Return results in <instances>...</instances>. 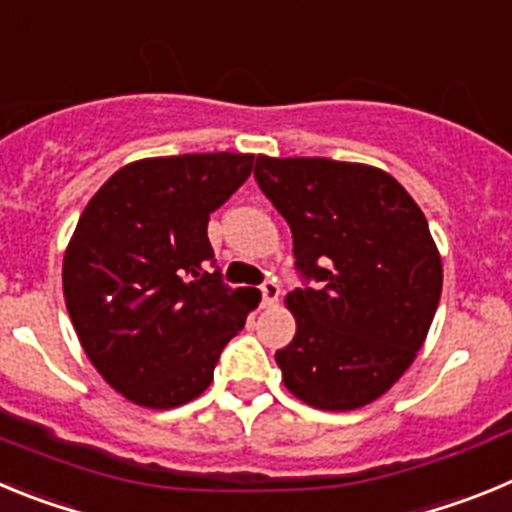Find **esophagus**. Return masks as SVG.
I'll list each match as a JSON object with an SVG mask.
<instances>
[{
    "label": "esophagus",
    "mask_w": 512,
    "mask_h": 512,
    "mask_svg": "<svg viewBox=\"0 0 512 512\" xmlns=\"http://www.w3.org/2000/svg\"><path fill=\"white\" fill-rule=\"evenodd\" d=\"M279 295H282V289H279L277 279H266V282L261 284V302H264V307L274 305V302L279 300Z\"/></svg>",
    "instance_id": "obj_1"
}]
</instances>
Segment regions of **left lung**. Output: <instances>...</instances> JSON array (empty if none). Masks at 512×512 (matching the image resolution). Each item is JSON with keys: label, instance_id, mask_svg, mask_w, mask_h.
Returning a JSON list of instances; mask_svg holds the SVG:
<instances>
[{"label": "left lung", "instance_id": "left-lung-1", "mask_svg": "<svg viewBox=\"0 0 512 512\" xmlns=\"http://www.w3.org/2000/svg\"><path fill=\"white\" fill-rule=\"evenodd\" d=\"M261 192L292 230L297 333L277 351L284 387L320 410L377 400L413 364L441 300L428 220L382 169L333 158H256Z\"/></svg>", "mask_w": 512, "mask_h": 512}]
</instances>
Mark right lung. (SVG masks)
<instances>
[{"label": "right lung", "instance_id": "add662e5", "mask_svg": "<svg viewBox=\"0 0 512 512\" xmlns=\"http://www.w3.org/2000/svg\"><path fill=\"white\" fill-rule=\"evenodd\" d=\"M248 153L143 158L102 184L63 256V297L89 361L135 405L166 410L210 387L261 295L215 266L210 212L251 176Z\"/></svg>", "mask_w": 512, "mask_h": 512}]
</instances>
